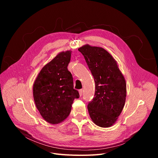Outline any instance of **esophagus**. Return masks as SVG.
I'll list each match as a JSON object with an SVG mask.
<instances>
[{"label": "esophagus", "mask_w": 158, "mask_h": 158, "mask_svg": "<svg viewBox=\"0 0 158 158\" xmlns=\"http://www.w3.org/2000/svg\"><path fill=\"white\" fill-rule=\"evenodd\" d=\"M82 92H83V90H82V89H79V93L80 97H82Z\"/></svg>", "instance_id": "34e87169"}]
</instances>
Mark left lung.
I'll return each instance as SVG.
<instances>
[{"label":"left lung","mask_w":158,"mask_h":158,"mask_svg":"<svg viewBox=\"0 0 158 158\" xmlns=\"http://www.w3.org/2000/svg\"><path fill=\"white\" fill-rule=\"evenodd\" d=\"M78 51L84 56L95 83V97L88 105L89 117L97 126L110 127L125 105L126 79L117 61L104 48L86 44Z\"/></svg>","instance_id":"left-lung-1"}]
</instances>
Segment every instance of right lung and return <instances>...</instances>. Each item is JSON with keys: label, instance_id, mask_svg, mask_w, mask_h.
Returning a JSON list of instances; mask_svg holds the SVG:
<instances>
[{"label": "right lung", "instance_id": "right-lung-1", "mask_svg": "<svg viewBox=\"0 0 158 158\" xmlns=\"http://www.w3.org/2000/svg\"><path fill=\"white\" fill-rule=\"evenodd\" d=\"M71 53V51L58 53L41 69L33 84L36 108L42 118L53 125L69 117L74 99L79 97L67 69Z\"/></svg>", "mask_w": 158, "mask_h": 158}]
</instances>
